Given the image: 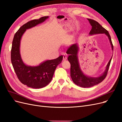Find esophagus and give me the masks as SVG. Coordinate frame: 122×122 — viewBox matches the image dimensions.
<instances>
[{
    "instance_id": "esophagus-1",
    "label": "esophagus",
    "mask_w": 122,
    "mask_h": 122,
    "mask_svg": "<svg viewBox=\"0 0 122 122\" xmlns=\"http://www.w3.org/2000/svg\"><path fill=\"white\" fill-rule=\"evenodd\" d=\"M67 59V55H66V54H64L63 55V60L65 61Z\"/></svg>"
}]
</instances>
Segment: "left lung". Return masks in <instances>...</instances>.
Returning <instances> with one entry per match:
<instances>
[{
    "instance_id": "1",
    "label": "left lung",
    "mask_w": 122,
    "mask_h": 122,
    "mask_svg": "<svg viewBox=\"0 0 122 122\" xmlns=\"http://www.w3.org/2000/svg\"><path fill=\"white\" fill-rule=\"evenodd\" d=\"M89 21L92 29L89 33L90 35H94L96 34H104L107 36L112 49L113 50V46L112 42V39L108 31L103 28L98 22L94 20L87 19ZM79 51V47L78 44H73L70 46L67 50V53L69 54L68 60L71 64L70 73L71 77L73 82L77 86L82 87H90L101 82L105 79L111 62L112 55L106 65L105 70L101 75L98 77H91L84 74L80 67V64L78 58V53Z\"/></svg>"
}]
</instances>
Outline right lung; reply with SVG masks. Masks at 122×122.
<instances>
[{"label":"right lung","mask_w":122,"mask_h":122,"mask_svg":"<svg viewBox=\"0 0 122 122\" xmlns=\"http://www.w3.org/2000/svg\"><path fill=\"white\" fill-rule=\"evenodd\" d=\"M48 18L49 16L43 17L25 23L16 32L12 42L11 61L15 72L21 83L33 88H42L50 82L55 69L63 58L61 55L54 60L45 61L36 66L26 65L21 58L20 41L24 32L27 29L44 22Z\"/></svg>","instance_id":"obj_1"}]
</instances>
